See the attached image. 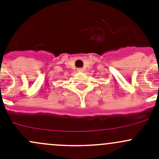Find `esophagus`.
I'll list each match as a JSON object with an SVG mask.
<instances>
[{
	"label": "esophagus",
	"instance_id": "obj_1",
	"mask_svg": "<svg viewBox=\"0 0 159 159\" xmlns=\"http://www.w3.org/2000/svg\"><path fill=\"white\" fill-rule=\"evenodd\" d=\"M78 72H80V73H81V72H83L84 71V69H83V68H78Z\"/></svg>",
	"mask_w": 159,
	"mask_h": 159
}]
</instances>
